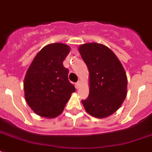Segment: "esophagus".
Here are the masks:
<instances>
[{
  "label": "esophagus",
  "instance_id": "1",
  "mask_svg": "<svg viewBox=\"0 0 152 152\" xmlns=\"http://www.w3.org/2000/svg\"><path fill=\"white\" fill-rule=\"evenodd\" d=\"M80 85H81V83L79 81V82H77V83H76V89H80Z\"/></svg>",
  "mask_w": 152,
  "mask_h": 152
}]
</instances>
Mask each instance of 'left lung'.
I'll return each instance as SVG.
<instances>
[{
	"label": "left lung",
	"instance_id": "left-lung-1",
	"mask_svg": "<svg viewBox=\"0 0 152 152\" xmlns=\"http://www.w3.org/2000/svg\"><path fill=\"white\" fill-rule=\"evenodd\" d=\"M89 71V95L82 103L87 113L107 118L120 108L127 95V76L115 53L102 44L79 46Z\"/></svg>",
	"mask_w": 152,
	"mask_h": 152
}]
</instances>
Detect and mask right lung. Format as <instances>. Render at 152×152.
<instances>
[{"mask_svg":"<svg viewBox=\"0 0 152 152\" xmlns=\"http://www.w3.org/2000/svg\"><path fill=\"white\" fill-rule=\"evenodd\" d=\"M70 52L64 43L46 45L39 51L27 69L23 81L25 100L40 117L60 115L76 88L69 80V69L63 61Z\"/></svg>","mask_w":152,"mask_h":152,"instance_id":"right-lung-1","label":"right lung"}]
</instances>
